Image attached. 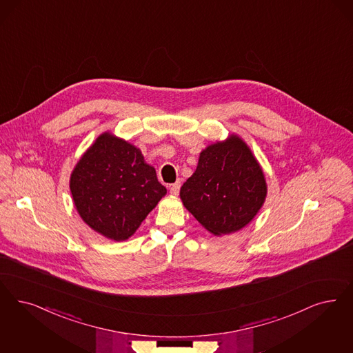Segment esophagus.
I'll use <instances>...</instances> for the list:
<instances>
[{
	"label": "esophagus",
	"instance_id": "obj_1",
	"mask_svg": "<svg viewBox=\"0 0 353 353\" xmlns=\"http://www.w3.org/2000/svg\"><path fill=\"white\" fill-rule=\"evenodd\" d=\"M180 188H181V181H176L174 183L170 185V194L177 195L180 192Z\"/></svg>",
	"mask_w": 353,
	"mask_h": 353
}]
</instances>
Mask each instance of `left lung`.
<instances>
[{"label":"left lung","mask_w":353,"mask_h":353,"mask_svg":"<svg viewBox=\"0 0 353 353\" xmlns=\"http://www.w3.org/2000/svg\"><path fill=\"white\" fill-rule=\"evenodd\" d=\"M266 193L263 172L236 135L203 150L193 176L180 190L183 206L216 236L245 227L263 205Z\"/></svg>","instance_id":"left-lung-1"}]
</instances>
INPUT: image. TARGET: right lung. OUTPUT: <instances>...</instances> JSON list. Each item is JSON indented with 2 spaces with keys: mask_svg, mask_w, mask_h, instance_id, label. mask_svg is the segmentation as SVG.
Instances as JSON below:
<instances>
[{
  "mask_svg": "<svg viewBox=\"0 0 353 353\" xmlns=\"http://www.w3.org/2000/svg\"><path fill=\"white\" fill-rule=\"evenodd\" d=\"M70 190L85 223L116 241L129 239L167 193L141 151L110 133L78 161Z\"/></svg>",
  "mask_w": 353,
  "mask_h": 353,
  "instance_id": "add662e5",
  "label": "right lung"
}]
</instances>
